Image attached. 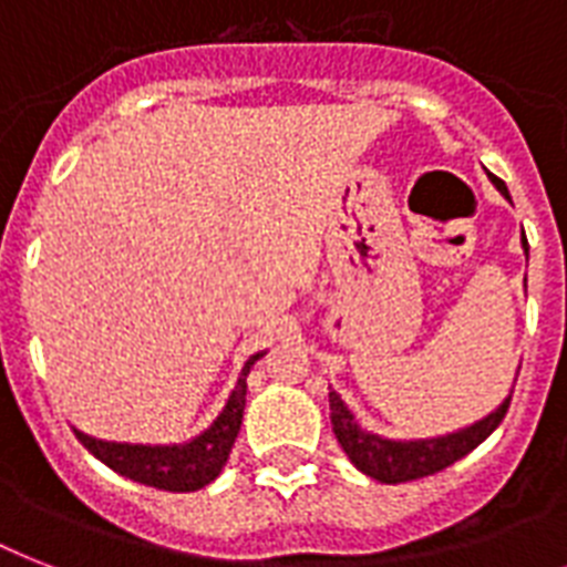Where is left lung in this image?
Returning a JSON list of instances; mask_svg holds the SVG:
<instances>
[{
  "label": "left lung",
  "mask_w": 567,
  "mask_h": 567,
  "mask_svg": "<svg viewBox=\"0 0 567 567\" xmlns=\"http://www.w3.org/2000/svg\"><path fill=\"white\" fill-rule=\"evenodd\" d=\"M494 188L501 190L509 199V190L497 176H492ZM527 252V244H524ZM512 394L503 400L492 414H485L483 421L471 423L465 430L450 432V435H439V439H417V441H394L382 439L377 432H368L362 423L355 421V414L347 409L338 391H329V417H332V432H336L338 444L344 447L362 474L373 476L379 483L396 485L409 483V480H421V476L439 474L462 456H467L471 450L480 447L488 435H492L501 421L506 417Z\"/></svg>",
  "instance_id": "1"
}]
</instances>
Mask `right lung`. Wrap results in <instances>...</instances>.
I'll return each instance as SVG.
<instances>
[{"instance_id": "right-lung-1", "label": "right lung", "mask_w": 567, "mask_h": 567, "mask_svg": "<svg viewBox=\"0 0 567 567\" xmlns=\"http://www.w3.org/2000/svg\"><path fill=\"white\" fill-rule=\"evenodd\" d=\"M265 353L249 355L238 385L229 394L223 412L214 423L196 439L185 444H120V441H102L75 430L79 441L91 450L93 456L105 462L111 471L128 476L141 485H153L162 492H196L217 480L231 453V444L238 439L244 405H247V373Z\"/></svg>"}]
</instances>
